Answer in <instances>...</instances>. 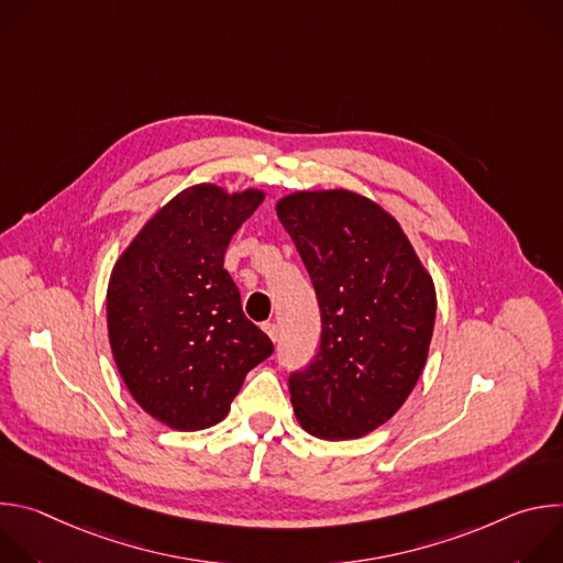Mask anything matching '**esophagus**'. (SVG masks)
<instances>
[{
  "label": "esophagus",
  "instance_id": "obj_1",
  "mask_svg": "<svg viewBox=\"0 0 563 563\" xmlns=\"http://www.w3.org/2000/svg\"><path fill=\"white\" fill-rule=\"evenodd\" d=\"M263 330H265V334H267L274 343L278 341V325H276V323H265Z\"/></svg>",
  "mask_w": 563,
  "mask_h": 563
}]
</instances>
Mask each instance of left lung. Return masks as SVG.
<instances>
[{"label":"left lung","instance_id":"left-lung-1","mask_svg":"<svg viewBox=\"0 0 563 563\" xmlns=\"http://www.w3.org/2000/svg\"><path fill=\"white\" fill-rule=\"evenodd\" d=\"M276 213L307 267L320 307L316 358L289 376L305 432L365 437L415 389L434 332L437 291L398 220L347 191H296Z\"/></svg>","mask_w":563,"mask_h":563}]
</instances>
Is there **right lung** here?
Returning <instances> with one entry per match:
<instances>
[{"label":"right lung","mask_w":563,"mask_h":563,"mask_svg":"<svg viewBox=\"0 0 563 563\" xmlns=\"http://www.w3.org/2000/svg\"><path fill=\"white\" fill-rule=\"evenodd\" d=\"M263 200L261 189L194 185L140 229L111 272L118 372L135 404L174 430L220 423L247 372L274 352L224 269L231 235Z\"/></svg>","instance_id":"1"}]
</instances>
